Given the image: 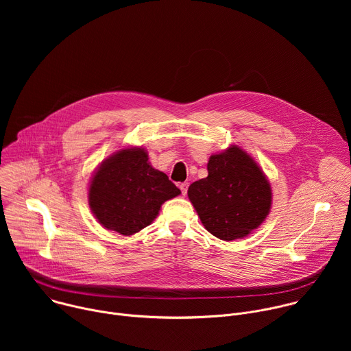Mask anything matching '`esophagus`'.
<instances>
[{"instance_id": "obj_1", "label": "esophagus", "mask_w": 351, "mask_h": 351, "mask_svg": "<svg viewBox=\"0 0 351 351\" xmlns=\"http://www.w3.org/2000/svg\"><path fill=\"white\" fill-rule=\"evenodd\" d=\"M179 187H180V191H182V194H183V195H186V194H187V187H189V183H187V182H184V183H180V184H179Z\"/></svg>"}]
</instances>
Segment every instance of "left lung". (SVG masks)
<instances>
[{
	"label": "left lung",
	"instance_id": "obj_1",
	"mask_svg": "<svg viewBox=\"0 0 351 351\" xmlns=\"http://www.w3.org/2000/svg\"><path fill=\"white\" fill-rule=\"evenodd\" d=\"M208 176L190 184L187 195L204 228L221 240L245 237L272 204L269 182L257 162L237 145L210 157Z\"/></svg>",
	"mask_w": 351,
	"mask_h": 351
}]
</instances>
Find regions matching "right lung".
I'll use <instances>...</instances> for the list:
<instances>
[{
	"label": "right lung",
	"instance_id": "obj_1",
	"mask_svg": "<svg viewBox=\"0 0 351 351\" xmlns=\"http://www.w3.org/2000/svg\"><path fill=\"white\" fill-rule=\"evenodd\" d=\"M180 190L148 162L144 148H122L101 162L88 189V206L104 228L130 236L152 223Z\"/></svg>",
	"mask_w": 351,
	"mask_h": 351
}]
</instances>
